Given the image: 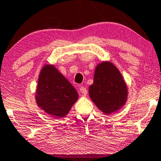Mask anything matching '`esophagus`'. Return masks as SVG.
Returning <instances> with one entry per match:
<instances>
[{
  "label": "esophagus",
  "instance_id": "obj_1",
  "mask_svg": "<svg viewBox=\"0 0 161 161\" xmlns=\"http://www.w3.org/2000/svg\"><path fill=\"white\" fill-rule=\"evenodd\" d=\"M80 92L81 93H82L83 95L86 96V93H87V90H86V88L84 87V86H80Z\"/></svg>",
  "mask_w": 161,
  "mask_h": 161
}]
</instances>
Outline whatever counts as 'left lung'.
Returning <instances> with one entry per match:
<instances>
[{
  "label": "left lung",
  "instance_id": "1",
  "mask_svg": "<svg viewBox=\"0 0 161 161\" xmlns=\"http://www.w3.org/2000/svg\"><path fill=\"white\" fill-rule=\"evenodd\" d=\"M91 100L104 114L110 115L123 107L128 87L122 74L110 61H103L95 68L93 84L89 87Z\"/></svg>",
  "mask_w": 161,
  "mask_h": 161
}]
</instances>
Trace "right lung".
<instances>
[{"instance_id":"obj_1","label":"right lung","mask_w":161,"mask_h":161,"mask_svg":"<svg viewBox=\"0 0 161 161\" xmlns=\"http://www.w3.org/2000/svg\"><path fill=\"white\" fill-rule=\"evenodd\" d=\"M35 98L45 113L59 119L68 114L78 93L55 66L45 64L39 73Z\"/></svg>"}]
</instances>
